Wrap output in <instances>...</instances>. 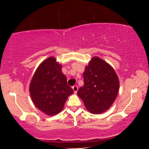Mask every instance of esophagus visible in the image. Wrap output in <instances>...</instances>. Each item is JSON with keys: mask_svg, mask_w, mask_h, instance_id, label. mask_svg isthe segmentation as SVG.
<instances>
[{"mask_svg": "<svg viewBox=\"0 0 149 149\" xmlns=\"http://www.w3.org/2000/svg\"><path fill=\"white\" fill-rule=\"evenodd\" d=\"M72 88H73V92H74L75 93H76L77 91H78V87L77 86V85H74V86L72 87Z\"/></svg>", "mask_w": 149, "mask_h": 149, "instance_id": "obj_1", "label": "esophagus"}]
</instances>
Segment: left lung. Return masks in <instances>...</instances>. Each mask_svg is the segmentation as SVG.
<instances>
[{
  "label": "left lung",
  "instance_id": "1",
  "mask_svg": "<svg viewBox=\"0 0 149 149\" xmlns=\"http://www.w3.org/2000/svg\"><path fill=\"white\" fill-rule=\"evenodd\" d=\"M84 85L78 97L90 112L101 113L110 108L119 90V80L111 66L99 57L92 58L83 73Z\"/></svg>",
  "mask_w": 149,
  "mask_h": 149
}]
</instances>
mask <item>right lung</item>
Returning a JSON list of instances; mask_svg holds the SVG:
<instances>
[{"label":"right lung","instance_id":"1","mask_svg":"<svg viewBox=\"0 0 149 149\" xmlns=\"http://www.w3.org/2000/svg\"><path fill=\"white\" fill-rule=\"evenodd\" d=\"M29 91L36 107L49 116L59 113L68 97L73 93L62 73L61 66L52 57L38 66L32 78Z\"/></svg>","mask_w":149,"mask_h":149}]
</instances>
